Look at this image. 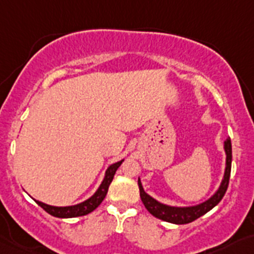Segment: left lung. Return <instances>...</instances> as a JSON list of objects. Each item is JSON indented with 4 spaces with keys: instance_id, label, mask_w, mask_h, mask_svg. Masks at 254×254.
Here are the masks:
<instances>
[{
    "instance_id": "8db88e82",
    "label": "left lung",
    "mask_w": 254,
    "mask_h": 254,
    "mask_svg": "<svg viewBox=\"0 0 254 254\" xmlns=\"http://www.w3.org/2000/svg\"><path fill=\"white\" fill-rule=\"evenodd\" d=\"M224 151H225L226 159H225V170H224V177L221 179L219 188L215 190V193L207 198L206 201L201 203H197L193 206H172L163 203L158 199H155L154 197L150 196L149 193L145 192L141 183L140 178H138V188H140V197L142 199L143 205L147 208L150 214L152 216L158 217V219L163 220V221H168L172 224H188L194 221L196 219L201 217L208 212L210 210L215 207L217 203L223 199L224 194H225L226 190H228L229 179H230V170H232V141L230 138H226L224 141Z\"/></svg>"
}]
</instances>
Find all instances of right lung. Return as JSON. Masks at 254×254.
<instances>
[{"label":"right lung","mask_w":254,"mask_h":254,"mask_svg":"<svg viewBox=\"0 0 254 254\" xmlns=\"http://www.w3.org/2000/svg\"><path fill=\"white\" fill-rule=\"evenodd\" d=\"M123 160H125V159L117 161V163L111 164V165L107 168V170H105L104 173V178H103L102 183H100V186L98 187V190H96L89 198L82 201V202L76 203V205L72 206H51L47 205V203L44 202H40L38 199H35V202H37L40 207L44 208L49 215L56 217H61V219L84 216V215L90 214V212H93V211L103 202L104 197L107 196L109 185H111L112 181H113L114 174H116L117 169L121 167V164L123 163Z\"/></svg>","instance_id":"1"}]
</instances>
